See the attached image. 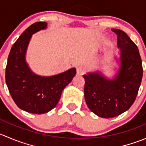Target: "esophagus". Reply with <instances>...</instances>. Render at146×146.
Here are the masks:
<instances>
[{
	"mask_svg": "<svg viewBox=\"0 0 146 146\" xmlns=\"http://www.w3.org/2000/svg\"><path fill=\"white\" fill-rule=\"evenodd\" d=\"M85 72H86V69L84 67H82V66H79L77 68V74L79 75V76H82V75L85 74Z\"/></svg>",
	"mask_w": 146,
	"mask_h": 146,
	"instance_id": "esophagus-1",
	"label": "esophagus"
}]
</instances>
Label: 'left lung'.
I'll return each instance as SVG.
<instances>
[{
	"label": "left lung",
	"instance_id": "8db88e82",
	"mask_svg": "<svg viewBox=\"0 0 146 146\" xmlns=\"http://www.w3.org/2000/svg\"><path fill=\"white\" fill-rule=\"evenodd\" d=\"M121 49V68L114 80L99 73L84 75L85 100L88 108L102 118L117 117L129 110L136 100L143 77L142 61L134 42L123 31L112 29Z\"/></svg>",
	"mask_w": 146,
	"mask_h": 146
}]
</instances>
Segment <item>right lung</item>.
I'll use <instances>...</instances> for the list:
<instances>
[{
  "label": "right lung",
  "instance_id": "right-lung-1",
  "mask_svg": "<svg viewBox=\"0 0 146 146\" xmlns=\"http://www.w3.org/2000/svg\"><path fill=\"white\" fill-rule=\"evenodd\" d=\"M45 22H37L23 32L12 46L5 68V82L17 107L33 114H44L58 104L65 87L71 82L76 68L64 73L41 77L29 70L25 52L32 35L46 27Z\"/></svg>",
  "mask_w": 146,
  "mask_h": 146
}]
</instances>
